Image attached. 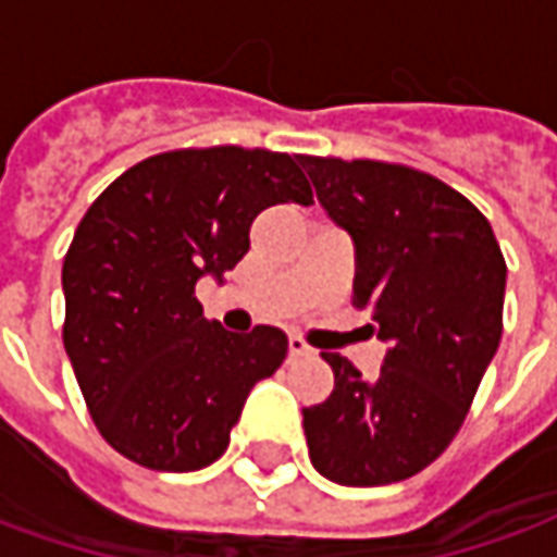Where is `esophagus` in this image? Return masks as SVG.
<instances>
[{
    "label": "esophagus",
    "mask_w": 557,
    "mask_h": 557,
    "mask_svg": "<svg viewBox=\"0 0 557 557\" xmlns=\"http://www.w3.org/2000/svg\"><path fill=\"white\" fill-rule=\"evenodd\" d=\"M310 346L304 343L301 337H289V358H304V355H310Z\"/></svg>",
    "instance_id": "esophagus-1"
}]
</instances>
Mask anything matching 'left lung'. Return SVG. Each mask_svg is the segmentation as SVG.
<instances>
[{"label": "left lung", "mask_w": 557, "mask_h": 557, "mask_svg": "<svg viewBox=\"0 0 557 557\" xmlns=\"http://www.w3.org/2000/svg\"><path fill=\"white\" fill-rule=\"evenodd\" d=\"M327 218L355 244V307L387 343L367 382L334 351L325 403L304 409L310 462L339 486H385L435 462L502 343L504 265L490 220L430 172L301 154Z\"/></svg>", "instance_id": "left-lung-1"}]
</instances>
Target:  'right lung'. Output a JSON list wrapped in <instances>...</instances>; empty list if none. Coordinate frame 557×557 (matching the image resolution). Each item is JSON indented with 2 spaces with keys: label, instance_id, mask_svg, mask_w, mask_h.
<instances>
[{
  "label": "right lung",
  "instance_id": "1",
  "mask_svg": "<svg viewBox=\"0 0 557 557\" xmlns=\"http://www.w3.org/2000/svg\"><path fill=\"white\" fill-rule=\"evenodd\" d=\"M283 202H313L298 154L178 148L122 172L79 220L62 265V339L95 426L131 462L211 466L247 394L277 373L286 334H232L194 289L238 265L256 214Z\"/></svg>",
  "mask_w": 557,
  "mask_h": 557
}]
</instances>
